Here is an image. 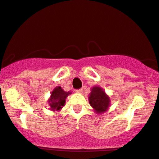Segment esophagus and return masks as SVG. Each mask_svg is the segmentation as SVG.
I'll use <instances>...</instances> for the list:
<instances>
[{"label":"esophagus","mask_w":159,"mask_h":159,"mask_svg":"<svg viewBox=\"0 0 159 159\" xmlns=\"http://www.w3.org/2000/svg\"><path fill=\"white\" fill-rule=\"evenodd\" d=\"M75 92L78 93H81L83 92V89H78V90H75Z\"/></svg>","instance_id":"obj_1"}]
</instances>
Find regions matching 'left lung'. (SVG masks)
Returning a JSON list of instances; mask_svg holds the SVG:
<instances>
[{"mask_svg": "<svg viewBox=\"0 0 159 159\" xmlns=\"http://www.w3.org/2000/svg\"><path fill=\"white\" fill-rule=\"evenodd\" d=\"M89 102L98 114L106 111L110 105V98L99 87H93L89 97Z\"/></svg>", "mask_w": 159, "mask_h": 159, "instance_id": "1", "label": "left lung"}]
</instances>
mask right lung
<instances>
[{"label":"right lung","instance_id":"right-lung-1","mask_svg":"<svg viewBox=\"0 0 159 159\" xmlns=\"http://www.w3.org/2000/svg\"><path fill=\"white\" fill-rule=\"evenodd\" d=\"M69 93H70L66 92L61 87H57L54 88V90L52 91V94H51L50 99L48 100L51 110H52L53 111L61 110L62 107L64 106L66 98Z\"/></svg>","mask_w":159,"mask_h":159}]
</instances>
